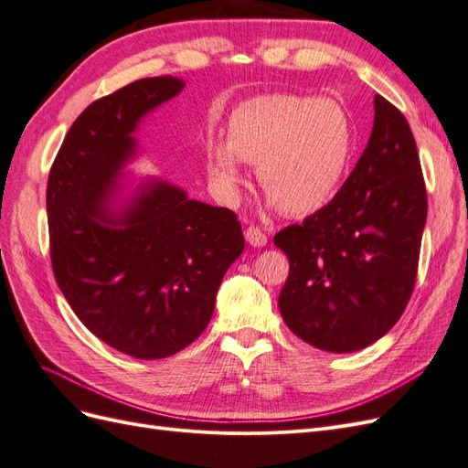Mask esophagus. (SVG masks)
<instances>
[{
  "label": "esophagus",
  "instance_id": "esophagus-1",
  "mask_svg": "<svg viewBox=\"0 0 468 468\" xmlns=\"http://www.w3.org/2000/svg\"><path fill=\"white\" fill-rule=\"evenodd\" d=\"M246 236V242L251 244L253 248H261L267 244V236L263 230H260L258 226H250V229L244 232Z\"/></svg>",
  "mask_w": 468,
  "mask_h": 468
}]
</instances>
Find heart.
<instances>
[{
	"label": "heart",
	"instance_id": "b5f03b06",
	"mask_svg": "<svg viewBox=\"0 0 468 468\" xmlns=\"http://www.w3.org/2000/svg\"><path fill=\"white\" fill-rule=\"evenodd\" d=\"M356 129L347 111L332 99L267 93L236 105L224 140H208L205 162L212 187L236 203L246 179L242 162L256 176L271 205L287 215H310L328 205L347 174Z\"/></svg>",
	"mask_w": 468,
	"mask_h": 468
}]
</instances>
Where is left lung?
<instances>
[{
    "mask_svg": "<svg viewBox=\"0 0 468 468\" xmlns=\"http://www.w3.org/2000/svg\"><path fill=\"white\" fill-rule=\"evenodd\" d=\"M428 197L416 140L402 112L375 95V122L334 199L273 244L291 269L281 316L303 342L330 353L375 344L412 294Z\"/></svg>",
    "mask_w": 468,
    "mask_h": 468,
    "instance_id": "left-lung-1",
    "label": "left lung"
}]
</instances>
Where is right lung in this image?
<instances>
[{
    "label": "right lung",
    "mask_w": 468,
    "mask_h": 468,
    "mask_svg": "<svg viewBox=\"0 0 468 468\" xmlns=\"http://www.w3.org/2000/svg\"><path fill=\"white\" fill-rule=\"evenodd\" d=\"M183 88L181 78L160 76L97 99L69 126L48 176L56 282L93 335L134 359H164L195 342L244 251L232 210L160 177L133 191L124 183L140 124Z\"/></svg>",
    "instance_id": "1"
}]
</instances>
